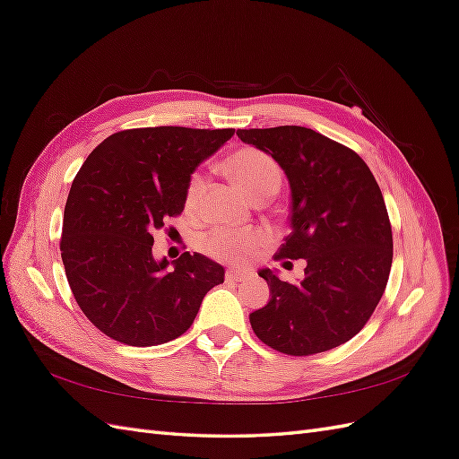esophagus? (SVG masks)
<instances>
[{
    "label": "esophagus",
    "instance_id": "esophagus-1",
    "mask_svg": "<svg viewBox=\"0 0 459 459\" xmlns=\"http://www.w3.org/2000/svg\"><path fill=\"white\" fill-rule=\"evenodd\" d=\"M248 275H251V273L245 272V270H228V272H226V280H228V281H235V283H238V281L247 280Z\"/></svg>",
    "mask_w": 459,
    "mask_h": 459
}]
</instances>
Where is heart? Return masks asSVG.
Masks as SVG:
<instances>
[{"mask_svg": "<svg viewBox=\"0 0 459 459\" xmlns=\"http://www.w3.org/2000/svg\"><path fill=\"white\" fill-rule=\"evenodd\" d=\"M226 172L238 182L248 195L256 197L266 189H277L281 184V169L266 152L255 147H243L226 159ZM203 191V178L193 174L187 186V206L195 208ZM262 231H214L206 239V251L221 260H239L264 243Z\"/></svg>", "mask_w": 459, "mask_h": 459, "instance_id": "heart-1", "label": "heart"}]
</instances>
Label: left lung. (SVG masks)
I'll return each mask as SVG.
<instances>
[{
    "label": "left lung",
    "instance_id": "obj_1",
    "mask_svg": "<svg viewBox=\"0 0 459 459\" xmlns=\"http://www.w3.org/2000/svg\"><path fill=\"white\" fill-rule=\"evenodd\" d=\"M268 152L290 187V233L277 258L307 260L300 283L264 268L266 307L256 337L289 356L325 352L351 341L377 307L393 264V230L383 193L356 152L302 126L238 130Z\"/></svg>",
    "mask_w": 459,
    "mask_h": 459
}]
</instances>
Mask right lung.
Instances as JSON below:
<instances>
[{"label": "right lung", "mask_w": 459, "mask_h": 459, "mask_svg": "<svg viewBox=\"0 0 459 459\" xmlns=\"http://www.w3.org/2000/svg\"><path fill=\"white\" fill-rule=\"evenodd\" d=\"M235 130L135 128L108 135L82 164L65 206L61 258L82 312L107 337L155 346L191 327L224 268L204 255L152 256V231L184 212L197 166Z\"/></svg>", "instance_id": "add662e5"}]
</instances>
